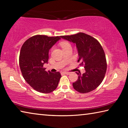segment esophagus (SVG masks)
<instances>
[{
    "label": "esophagus",
    "instance_id": "1",
    "mask_svg": "<svg viewBox=\"0 0 128 128\" xmlns=\"http://www.w3.org/2000/svg\"><path fill=\"white\" fill-rule=\"evenodd\" d=\"M64 72V74H66V75H70V72H66V71H64V72Z\"/></svg>",
    "mask_w": 128,
    "mask_h": 128
}]
</instances>
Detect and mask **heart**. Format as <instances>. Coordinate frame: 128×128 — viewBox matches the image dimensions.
<instances>
[{
	"label": "heart",
	"mask_w": 128,
	"mask_h": 128,
	"mask_svg": "<svg viewBox=\"0 0 128 128\" xmlns=\"http://www.w3.org/2000/svg\"><path fill=\"white\" fill-rule=\"evenodd\" d=\"M60 46H62L63 49L67 48H68V47H71L70 44L68 42H60Z\"/></svg>",
	"instance_id": "b5f03b06"
}]
</instances>
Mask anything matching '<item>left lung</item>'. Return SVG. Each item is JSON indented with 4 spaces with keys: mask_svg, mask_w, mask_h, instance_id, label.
Segmentation results:
<instances>
[{
    "mask_svg": "<svg viewBox=\"0 0 128 128\" xmlns=\"http://www.w3.org/2000/svg\"><path fill=\"white\" fill-rule=\"evenodd\" d=\"M63 39L76 44L80 62L84 66L86 72H76L78 79L73 82L74 88L80 93L94 90L101 84L107 70V62L104 52L99 42L83 32L74 35L61 36Z\"/></svg>",
    "mask_w": 128,
    "mask_h": 128,
    "instance_id": "8db88e82",
    "label": "left lung"
}]
</instances>
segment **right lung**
<instances>
[{"label":"right lung","instance_id":"add662e5","mask_svg":"<svg viewBox=\"0 0 128 128\" xmlns=\"http://www.w3.org/2000/svg\"><path fill=\"white\" fill-rule=\"evenodd\" d=\"M60 36L36 35L24 42L20 50L19 64L25 81L39 92L49 93L57 88L60 72L46 71L43 65L48 63L49 50Z\"/></svg>","mask_w":128,"mask_h":128}]
</instances>
